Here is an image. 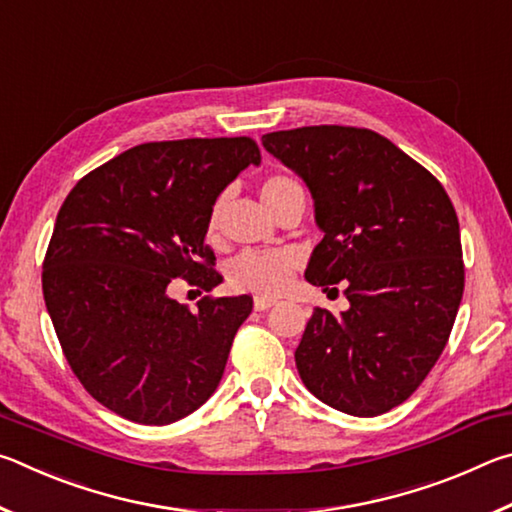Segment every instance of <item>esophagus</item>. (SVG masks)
I'll list each match as a JSON object with an SVG mask.
<instances>
[{
    "label": "esophagus",
    "instance_id": "esophagus-1",
    "mask_svg": "<svg viewBox=\"0 0 512 512\" xmlns=\"http://www.w3.org/2000/svg\"><path fill=\"white\" fill-rule=\"evenodd\" d=\"M273 305H275V298H264V296H257V298H255V309H257V311L271 309Z\"/></svg>",
    "mask_w": 512,
    "mask_h": 512
}]
</instances>
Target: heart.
Instances as JSON below:
<instances>
[{
	"instance_id": "1",
	"label": "heart",
	"mask_w": 512,
	"mask_h": 512,
	"mask_svg": "<svg viewBox=\"0 0 512 512\" xmlns=\"http://www.w3.org/2000/svg\"><path fill=\"white\" fill-rule=\"evenodd\" d=\"M262 201L273 214L291 201L305 203V187L291 173L277 171L264 178ZM225 198L219 196L207 216V239L216 241L221 235ZM300 268V257L291 250H246L230 262L228 282L235 291L255 293V296H280L289 287L291 277Z\"/></svg>"
}]
</instances>
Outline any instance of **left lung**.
I'll return each instance as SVG.
<instances>
[{
	"instance_id": "left-lung-1",
	"label": "left lung",
	"mask_w": 512,
	"mask_h": 512,
	"mask_svg": "<svg viewBox=\"0 0 512 512\" xmlns=\"http://www.w3.org/2000/svg\"><path fill=\"white\" fill-rule=\"evenodd\" d=\"M262 144L316 201L325 237L305 277L332 291L343 284L350 300L341 316L314 309L296 350L300 377L343 413L391 411L436 366L461 305L454 205L431 171L370 128L302 126Z\"/></svg>"
}]
</instances>
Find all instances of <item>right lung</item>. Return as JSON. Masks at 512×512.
Wrapping results in <instances>:
<instances>
[{"instance_id": "1", "label": "right lung", "mask_w": 512, "mask_h": 512, "mask_svg": "<svg viewBox=\"0 0 512 512\" xmlns=\"http://www.w3.org/2000/svg\"><path fill=\"white\" fill-rule=\"evenodd\" d=\"M259 162L253 137L146 142L67 194L42 293L69 368L112 413L160 427L219 386L253 298L203 296L192 311L169 287L183 277L212 291L223 280L205 246L207 216L237 173Z\"/></svg>"}]
</instances>
